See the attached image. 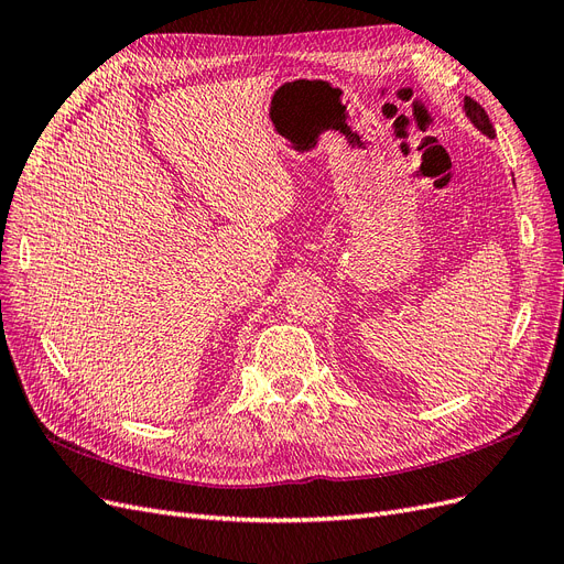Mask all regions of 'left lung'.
<instances>
[{"label": "left lung", "instance_id": "obj_1", "mask_svg": "<svg viewBox=\"0 0 564 564\" xmlns=\"http://www.w3.org/2000/svg\"><path fill=\"white\" fill-rule=\"evenodd\" d=\"M464 108H466V115H468V119L470 122L480 129L485 135H489V139H494V127H491V122H489V115L485 112V108L477 104V100H473V98H468L466 96V100H464Z\"/></svg>", "mask_w": 564, "mask_h": 564}]
</instances>
